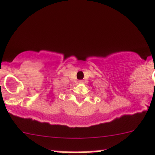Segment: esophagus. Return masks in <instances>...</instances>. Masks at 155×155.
<instances>
[{"mask_svg":"<svg viewBox=\"0 0 155 155\" xmlns=\"http://www.w3.org/2000/svg\"><path fill=\"white\" fill-rule=\"evenodd\" d=\"M78 83H83L84 82H83V81H78Z\"/></svg>","mask_w":155,"mask_h":155,"instance_id":"esophagus-1","label":"esophagus"}]
</instances>
